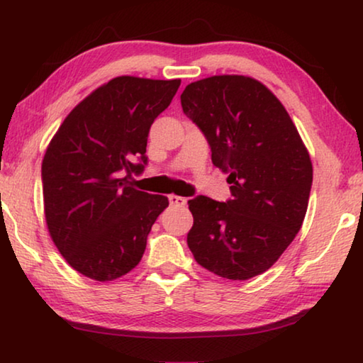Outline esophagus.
<instances>
[{
  "label": "esophagus",
  "instance_id": "obj_1",
  "mask_svg": "<svg viewBox=\"0 0 363 363\" xmlns=\"http://www.w3.org/2000/svg\"><path fill=\"white\" fill-rule=\"evenodd\" d=\"M169 201H170L172 206H178V208H180V206H185V204H186V198L178 196V194H170Z\"/></svg>",
  "mask_w": 363,
  "mask_h": 363
}]
</instances>
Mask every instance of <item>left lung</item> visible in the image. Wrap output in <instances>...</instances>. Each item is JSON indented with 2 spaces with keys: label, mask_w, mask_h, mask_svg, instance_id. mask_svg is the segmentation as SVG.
<instances>
[{
  "label": "left lung",
  "mask_w": 363,
  "mask_h": 363,
  "mask_svg": "<svg viewBox=\"0 0 363 363\" xmlns=\"http://www.w3.org/2000/svg\"><path fill=\"white\" fill-rule=\"evenodd\" d=\"M180 99L233 193L228 203L188 201V247L214 275L249 280L269 270L301 229L313 183L309 152L280 99L255 78H203Z\"/></svg>",
  "instance_id": "left-lung-1"
}]
</instances>
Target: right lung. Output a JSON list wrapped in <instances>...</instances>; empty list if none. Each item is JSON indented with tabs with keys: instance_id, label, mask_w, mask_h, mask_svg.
Instances as JSON below:
<instances>
[{
	"instance_id": "add662e5",
	"label": "right lung",
	"mask_w": 363,
	"mask_h": 363,
	"mask_svg": "<svg viewBox=\"0 0 363 363\" xmlns=\"http://www.w3.org/2000/svg\"><path fill=\"white\" fill-rule=\"evenodd\" d=\"M182 80L123 75L82 99L60 124L42 160L44 214L67 264L113 281L143 259L147 235L169 206L130 183L143 170L149 129Z\"/></svg>"
}]
</instances>
